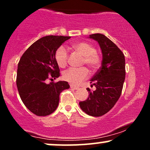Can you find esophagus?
<instances>
[{"mask_svg": "<svg viewBox=\"0 0 150 150\" xmlns=\"http://www.w3.org/2000/svg\"><path fill=\"white\" fill-rule=\"evenodd\" d=\"M70 88L71 89H78V87H76V86L73 85H70Z\"/></svg>", "mask_w": 150, "mask_h": 150, "instance_id": "34e87169", "label": "esophagus"}]
</instances>
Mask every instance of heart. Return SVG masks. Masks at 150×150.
Here are the masks:
<instances>
[{"label": "heart", "instance_id": "obj_1", "mask_svg": "<svg viewBox=\"0 0 150 150\" xmlns=\"http://www.w3.org/2000/svg\"><path fill=\"white\" fill-rule=\"evenodd\" d=\"M72 47L83 56L82 63L87 64L91 70H96L100 64V57L96 53V49L92 45L87 42H77L73 44ZM55 60L61 68H64L68 63V52L64 46H61L56 49L54 54ZM88 70L85 67L70 68L63 74L65 80L73 85H78L88 77Z\"/></svg>", "mask_w": 150, "mask_h": 150}]
</instances>
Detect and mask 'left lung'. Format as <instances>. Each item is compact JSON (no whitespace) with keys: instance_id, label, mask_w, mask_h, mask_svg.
<instances>
[{"instance_id":"8db88e82","label":"left lung","mask_w":150,"mask_h":150,"mask_svg":"<svg viewBox=\"0 0 150 150\" xmlns=\"http://www.w3.org/2000/svg\"><path fill=\"white\" fill-rule=\"evenodd\" d=\"M89 38L99 43L102 62L101 68L90 80L96 90L87 88L89 97L79 104L87 114L97 117L108 112L120 97L125 77V56L119 48L104 34H91Z\"/></svg>"}]
</instances>
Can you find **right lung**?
I'll use <instances>...</instances> for the list:
<instances>
[{"instance_id": "1", "label": "right lung", "mask_w": 150, "mask_h": 150, "mask_svg": "<svg viewBox=\"0 0 150 150\" xmlns=\"http://www.w3.org/2000/svg\"><path fill=\"white\" fill-rule=\"evenodd\" d=\"M70 38L53 35L41 38L26 50L19 61L16 80L19 94L26 107L37 116H48L56 111L60 93L70 87L65 81L46 83L48 79L60 76L54 54Z\"/></svg>"}]
</instances>
